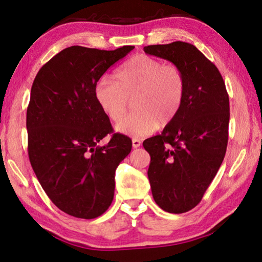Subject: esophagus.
Segmentation results:
<instances>
[{"instance_id": "obj_1", "label": "esophagus", "mask_w": 262, "mask_h": 262, "mask_svg": "<svg viewBox=\"0 0 262 262\" xmlns=\"http://www.w3.org/2000/svg\"><path fill=\"white\" fill-rule=\"evenodd\" d=\"M132 142H133V147H134V148L140 147L141 144H142V142L140 140H137V138H133Z\"/></svg>"}]
</instances>
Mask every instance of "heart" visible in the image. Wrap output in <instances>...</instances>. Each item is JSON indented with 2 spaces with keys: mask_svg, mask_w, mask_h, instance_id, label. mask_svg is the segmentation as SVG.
I'll return each mask as SVG.
<instances>
[{
  "mask_svg": "<svg viewBox=\"0 0 262 262\" xmlns=\"http://www.w3.org/2000/svg\"><path fill=\"white\" fill-rule=\"evenodd\" d=\"M187 92L183 71L176 64L138 54L117 70L114 80L102 79L94 88L99 107L115 122L127 111L129 99L136 111L117 125V130L144 137L174 120Z\"/></svg>",
  "mask_w": 262,
  "mask_h": 262,
  "instance_id": "obj_1",
  "label": "heart"
}]
</instances>
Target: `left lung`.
<instances>
[{
  "instance_id": "1",
  "label": "left lung",
  "mask_w": 262,
  "mask_h": 262,
  "mask_svg": "<svg viewBox=\"0 0 262 262\" xmlns=\"http://www.w3.org/2000/svg\"><path fill=\"white\" fill-rule=\"evenodd\" d=\"M144 52L178 65L187 80L179 115L143 142L151 157L147 176L155 203L168 213H186L200 203L224 160L229 94L219 69L191 43L151 45Z\"/></svg>"
}]
</instances>
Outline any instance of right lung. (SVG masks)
Instances as JSON below:
<instances>
[{
  "mask_svg": "<svg viewBox=\"0 0 262 262\" xmlns=\"http://www.w3.org/2000/svg\"><path fill=\"white\" fill-rule=\"evenodd\" d=\"M133 49L65 48L42 65L32 83L27 108L30 164L49 199L77 219H96L109 208L116 169L132 151V140L120 133L97 145L114 128L94 88Z\"/></svg>",
  "mask_w": 262,
  "mask_h": 262,
  "instance_id": "obj_1",
  "label": "right lung"
}]
</instances>
